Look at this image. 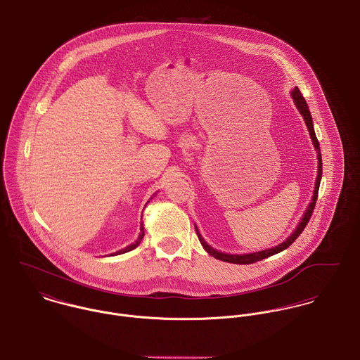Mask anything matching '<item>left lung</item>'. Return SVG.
<instances>
[{"label":"left lung","instance_id":"1","mask_svg":"<svg viewBox=\"0 0 360 360\" xmlns=\"http://www.w3.org/2000/svg\"><path fill=\"white\" fill-rule=\"evenodd\" d=\"M290 96L293 99V103L296 105L299 113L302 115L303 120L307 125V129H309V134H310V138H311V142L314 145V149H316V153H317V177H316V183H314V191H313V197H311V201L310 204L307 205L303 217L300 218L296 229L290 233V236L286 240H283L282 243H279L278 245H274V247H269V248H265V250H259V251H254V252H244V254H229V252H222L217 248H214L212 245H210L204 238L201 236L197 225H195V231H197V235H198V239L200 243L202 244L204 250L212 255L214 258H218L221 261H225V262H232V264H252L255 261H261L266 257H271L274 254H278L281 251H283L285 248H288L295 240L297 239L300 236V233L304 231L307 222L310 221V217L313 214V210L316 207V201H317V195H319V188H320V181H321V176H323V160H321V152H320V143L317 141V136H316V132H314V127H313V119H311V113L309 110V106L304 101V98L302 96L299 88H295L290 91Z\"/></svg>","mask_w":360,"mask_h":360}]
</instances>
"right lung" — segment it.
<instances>
[{
  "instance_id": "add662e5",
  "label": "right lung",
  "mask_w": 360,
  "mask_h": 360,
  "mask_svg": "<svg viewBox=\"0 0 360 360\" xmlns=\"http://www.w3.org/2000/svg\"><path fill=\"white\" fill-rule=\"evenodd\" d=\"M156 194V193H155ZM149 202V201H148ZM142 219V218H141ZM143 224L141 222V228H139V235H138V238L136 240L134 241V243H131L129 245H127V247H124V248H121L119 251H116V252H112V254H109L108 257H112V255H120V254H124V252H128V251H131V250H134L135 247H138L139 245V243H141V240L143 239Z\"/></svg>"
}]
</instances>
